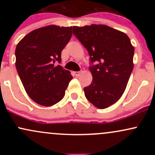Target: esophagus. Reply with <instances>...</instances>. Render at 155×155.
I'll list each match as a JSON object with an SVG mask.
<instances>
[{
    "mask_svg": "<svg viewBox=\"0 0 155 155\" xmlns=\"http://www.w3.org/2000/svg\"><path fill=\"white\" fill-rule=\"evenodd\" d=\"M74 74L76 76V77H78V76H79L80 74H81V72H80V71H75V72H74Z\"/></svg>",
    "mask_w": 155,
    "mask_h": 155,
    "instance_id": "esophagus-1",
    "label": "esophagus"
}]
</instances>
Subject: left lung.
<instances>
[{"label":"left lung","instance_id":"left-lung-1","mask_svg":"<svg viewBox=\"0 0 155 155\" xmlns=\"http://www.w3.org/2000/svg\"><path fill=\"white\" fill-rule=\"evenodd\" d=\"M73 32L88 51L92 64V81L84 88L85 97L95 107L108 108L125 90L133 68L134 47L125 33L104 25L74 26Z\"/></svg>","mask_w":155,"mask_h":155}]
</instances>
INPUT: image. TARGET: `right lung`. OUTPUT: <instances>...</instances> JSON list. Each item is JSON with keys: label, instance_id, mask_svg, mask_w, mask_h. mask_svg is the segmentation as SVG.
I'll return each mask as SVG.
<instances>
[{"label": "right lung", "instance_id": "right-lung-1", "mask_svg": "<svg viewBox=\"0 0 155 155\" xmlns=\"http://www.w3.org/2000/svg\"><path fill=\"white\" fill-rule=\"evenodd\" d=\"M72 35V27L51 25L31 31L17 45L16 68L25 90L34 102L56 104L65 95L73 76L57 63Z\"/></svg>", "mask_w": 155, "mask_h": 155}]
</instances>
